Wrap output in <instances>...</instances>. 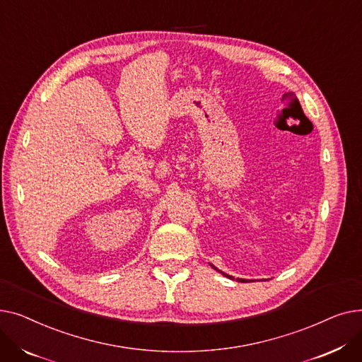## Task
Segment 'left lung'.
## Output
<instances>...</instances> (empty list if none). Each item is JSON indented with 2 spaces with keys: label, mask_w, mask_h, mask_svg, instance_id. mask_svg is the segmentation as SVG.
Masks as SVG:
<instances>
[{
  "label": "left lung",
  "mask_w": 362,
  "mask_h": 362,
  "mask_svg": "<svg viewBox=\"0 0 362 362\" xmlns=\"http://www.w3.org/2000/svg\"><path fill=\"white\" fill-rule=\"evenodd\" d=\"M214 269H216V267H214ZM216 270H217V269H216ZM220 273H223V272H220ZM223 274H224L226 277H229V279H233V277H232V276H229V274H226V273H223ZM238 280H239V281H245L243 279H238Z\"/></svg>",
  "instance_id": "obj_1"
}]
</instances>
